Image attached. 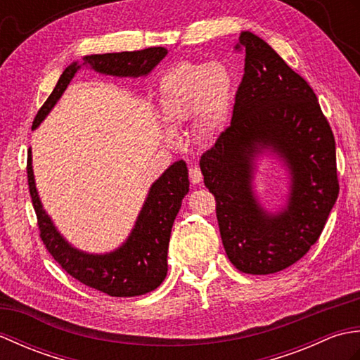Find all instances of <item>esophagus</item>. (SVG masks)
Segmentation results:
<instances>
[{
    "label": "esophagus",
    "instance_id": "esophagus-1",
    "mask_svg": "<svg viewBox=\"0 0 360 360\" xmlns=\"http://www.w3.org/2000/svg\"><path fill=\"white\" fill-rule=\"evenodd\" d=\"M188 174H190V181H192L193 186H198V184H200V182L202 181V174H201L200 168H198V165H192V167H190Z\"/></svg>",
    "mask_w": 360,
    "mask_h": 360
}]
</instances>
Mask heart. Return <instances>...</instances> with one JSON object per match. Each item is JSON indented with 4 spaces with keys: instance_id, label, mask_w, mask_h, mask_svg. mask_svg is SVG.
Returning a JSON list of instances; mask_svg holds the SVG:
<instances>
[{
    "instance_id": "b5f03b06",
    "label": "heart",
    "mask_w": 360,
    "mask_h": 360,
    "mask_svg": "<svg viewBox=\"0 0 360 360\" xmlns=\"http://www.w3.org/2000/svg\"><path fill=\"white\" fill-rule=\"evenodd\" d=\"M231 105L232 75L219 63L181 62L159 82V114L172 129L195 119L198 134L209 139L223 129Z\"/></svg>"
}]
</instances>
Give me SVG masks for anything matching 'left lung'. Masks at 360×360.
Listing matches in <instances>:
<instances>
[{"label": "left lung", "mask_w": 360, "mask_h": 360, "mask_svg": "<svg viewBox=\"0 0 360 360\" xmlns=\"http://www.w3.org/2000/svg\"><path fill=\"white\" fill-rule=\"evenodd\" d=\"M240 43L246 60L231 127L200 167L215 195L231 263L244 274L267 275L297 263L322 233L339 195L335 142L307 80L258 35L243 30ZM263 155L280 160L288 173L278 211H267L256 195Z\"/></svg>", "instance_id": "obj_1"}]
</instances>
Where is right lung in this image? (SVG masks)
I'll return each instance as SVG.
<instances>
[{
	"mask_svg": "<svg viewBox=\"0 0 360 360\" xmlns=\"http://www.w3.org/2000/svg\"><path fill=\"white\" fill-rule=\"evenodd\" d=\"M167 52L165 48H148L134 52L93 53L83 57L82 62H72L60 75L56 88L38 111L32 129H37L52 111L82 68H89L103 75L137 79L155 70ZM27 181L44 246L71 277L111 297L147 294L164 281L168 271L167 252L172 227L190 186L184 160H176L153 182L127 240L117 249L105 254H89L74 248L58 232L38 195L30 148L27 153Z\"/></svg>",
	"mask_w": 360,
	"mask_h": 360,
	"instance_id": "obj_1",
	"label": "right lung"
}]
</instances>
